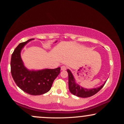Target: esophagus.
I'll use <instances>...</instances> for the list:
<instances>
[{"label":"esophagus","instance_id":"obj_1","mask_svg":"<svg viewBox=\"0 0 124 124\" xmlns=\"http://www.w3.org/2000/svg\"><path fill=\"white\" fill-rule=\"evenodd\" d=\"M66 69H67V67H66L65 66L62 65L61 67V70H65Z\"/></svg>","mask_w":124,"mask_h":124}]
</instances>
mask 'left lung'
I'll return each instance as SVG.
<instances>
[{"instance_id":"left-lung-1","label":"left lung","mask_w":124,"mask_h":124,"mask_svg":"<svg viewBox=\"0 0 124 124\" xmlns=\"http://www.w3.org/2000/svg\"><path fill=\"white\" fill-rule=\"evenodd\" d=\"M67 72L68 73V85L69 91L72 94L78 96V97L88 98L94 95L98 91L101 90V89L104 86L106 82H105L102 85L98 87L91 89H85V88H83L81 86H79V85L76 84L75 79H74L72 72H70L69 69H67Z\"/></svg>"}]
</instances>
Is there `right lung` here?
<instances>
[{"label":"right lung","mask_w":124,"mask_h":124,"mask_svg":"<svg viewBox=\"0 0 124 124\" xmlns=\"http://www.w3.org/2000/svg\"><path fill=\"white\" fill-rule=\"evenodd\" d=\"M20 43L15 49L11 56V72L13 80L19 88L32 95H39L48 92L53 82L60 73V67L30 70L23 65L21 57L22 49L30 40Z\"/></svg>","instance_id":"add662e5"}]
</instances>
